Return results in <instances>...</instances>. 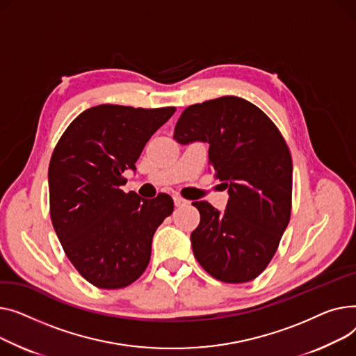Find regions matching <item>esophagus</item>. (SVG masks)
<instances>
[{
    "mask_svg": "<svg viewBox=\"0 0 356 356\" xmlns=\"http://www.w3.org/2000/svg\"><path fill=\"white\" fill-rule=\"evenodd\" d=\"M174 204H175L177 207H181V205H185V204H186V200H184V198L179 197V195H175V197H174Z\"/></svg>",
    "mask_w": 356,
    "mask_h": 356,
    "instance_id": "1",
    "label": "esophagus"
}]
</instances>
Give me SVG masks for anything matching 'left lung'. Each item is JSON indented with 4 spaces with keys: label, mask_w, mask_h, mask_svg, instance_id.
I'll use <instances>...</instances> for the list:
<instances>
[{
    "label": "left lung",
    "mask_w": 356,
    "mask_h": 356,
    "mask_svg": "<svg viewBox=\"0 0 356 356\" xmlns=\"http://www.w3.org/2000/svg\"><path fill=\"white\" fill-rule=\"evenodd\" d=\"M179 143H210L208 163L228 190L224 214L207 201L191 234L201 267L224 283L254 280L277 252L290 221L293 163L289 146L256 104L222 96L184 109L174 131Z\"/></svg>",
    "instance_id": "8db88e82"
}]
</instances>
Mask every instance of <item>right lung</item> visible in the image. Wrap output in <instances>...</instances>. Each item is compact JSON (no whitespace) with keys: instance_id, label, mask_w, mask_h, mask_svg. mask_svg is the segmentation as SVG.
Returning a JSON list of instances; mask_svg holds the SVG:
<instances>
[{"instance_id":"right-lung-1","label":"right lung","mask_w":356,"mask_h":356,"mask_svg":"<svg viewBox=\"0 0 356 356\" xmlns=\"http://www.w3.org/2000/svg\"><path fill=\"white\" fill-rule=\"evenodd\" d=\"M175 112L99 104L81 112L58 139L49 165L50 217L74 268L99 289L138 280L151 260L152 237L172 214L168 194L124 193L146 142Z\"/></svg>"}]
</instances>
